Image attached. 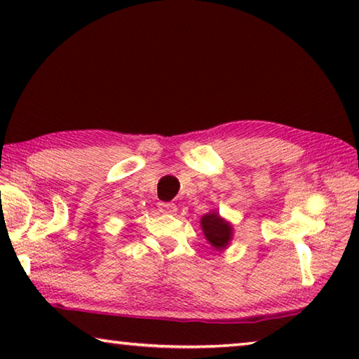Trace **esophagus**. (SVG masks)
<instances>
[{"instance_id": "34e87169", "label": "esophagus", "mask_w": 359, "mask_h": 359, "mask_svg": "<svg viewBox=\"0 0 359 359\" xmlns=\"http://www.w3.org/2000/svg\"><path fill=\"white\" fill-rule=\"evenodd\" d=\"M158 208H160L161 212H165V214H174L177 210V205L174 203H158Z\"/></svg>"}]
</instances>
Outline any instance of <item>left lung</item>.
Returning a JSON list of instances; mask_svg holds the SVG:
<instances>
[{
  "mask_svg": "<svg viewBox=\"0 0 359 359\" xmlns=\"http://www.w3.org/2000/svg\"><path fill=\"white\" fill-rule=\"evenodd\" d=\"M201 226H203L205 239H208L215 248H218V250L228 245V242L231 239V231L233 229H231L229 223H226L218 217L217 212L205 214L201 218Z\"/></svg>",
  "mask_w": 359,
  "mask_h": 359,
  "instance_id": "obj_1",
  "label": "left lung"
}]
</instances>
